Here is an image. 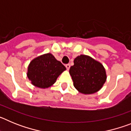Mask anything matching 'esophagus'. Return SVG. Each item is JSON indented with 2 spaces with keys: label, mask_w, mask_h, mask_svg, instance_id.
Here are the masks:
<instances>
[{
  "label": "esophagus",
  "mask_w": 131,
  "mask_h": 131,
  "mask_svg": "<svg viewBox=\"0 0 131 131\" xmlns=\"http://www.w3.org/2000/svg\"><path fill=\"white\" fill-rule=\"evenodd\" d=\"M66 69H68V70H69V68H70V65L66 64Z\"/></svg>",
  "instance_id": "34e87169"
}]
</instances>
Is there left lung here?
<instances>
[{
  "mask_svg": "<svg viewBox=\"0 0 131 131\" xmlns=\"http://www.w3.org/2000/svg\"><path fill=\"white\" fill-rule=\"evenodd\" d=\"M69 73L75 88L84 94L98 92L107 78L102 64L86 55H80L75 58Z\"/></svg>",
  "mask_w": 131,
  "mask_h": 131,
  "instance_id": "obj_1",
  "label": "left lung"
}]
</instances>
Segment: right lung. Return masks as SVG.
<instances>
[{
	"label": "right lung",
	"mask_w": 131,
	"mask_h": 131,
	"mask_svg": "<svg viewBox=\"0 0 131 131\" xmlns=\"http://www.w3.org/2000/svg\"><path fill=\"white\" fill-rule=\"evenodd\" d=\"M66 69V67L52 54L48 53L38 56L30 62L27 77L34 86L45 89L52 86Z\"/></svg>",
	"instance_id": "obj_1"
}]
</instances>
